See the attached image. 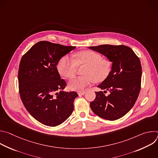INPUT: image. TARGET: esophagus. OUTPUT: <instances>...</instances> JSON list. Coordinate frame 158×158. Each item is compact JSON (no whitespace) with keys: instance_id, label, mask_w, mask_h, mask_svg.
Wrapping results in <instances>:
<instances>
[{"instance_id":"obj_1","label":"esophagus","mask_w":158,"mask_h":158,"mask_svg":"<svg viewBox=\"0 0 158 158\" xmlns=\"http://www.w3.org/2000/svg\"><path fill=\"white\" fill-rule=\"evenodd\" d=\"M86 91H78V94L79 95H84Z\"/></svg>"}]
</instances>
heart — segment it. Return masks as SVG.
<instances>
[{
	"mask_svg": "<svg viewBox=\"0 0 158 158\" xmlns=\"http://www.w3.org/2000/svg\"><path fill=\"white\" fill-rule=\"evenodd\" d=\"M77 65H85L83 74L69 82V87L74 91H81L94 81H104L109 74L112 63L107 59H102L101 54L91 51H83L77 53L74 59L69 56L62 57L58 62L57 69L63 77L71 79L74 76Z\"/></svg>",
	"mask_w": 158,
	"mask_h": 158,
	"instance_id": "1",
	"label": "heart"
}]
</instances>
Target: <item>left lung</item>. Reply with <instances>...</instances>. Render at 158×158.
Instances as JSON below:
<instances>
[{"mask_svg":"<svg viewBox=\"0 0 158 158\" xmlns=\"http://www.w3.org/2000/svg\"><path fill=\"white\" fill-rule=\"evenodd\" d=\"M89 49L105 56L112 62L111 71L98 87L104 91L96 93L90 107L97 116L109 121L118 119L131 109L139 96L142 76L139 57L129 47L100 45ZM110 92L108 96L105 93Z\"/></svg>","mask_w":158,"mask_h":158,"instance_id":"8db88e82","label":"left lung"}]
</instances>
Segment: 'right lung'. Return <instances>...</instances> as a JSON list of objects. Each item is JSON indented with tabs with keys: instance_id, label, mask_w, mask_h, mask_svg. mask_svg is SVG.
<instances>
[{
	"instance_id": "obj_1",
	"label": "right lung",
	"mask_w": 158,
	"mask_h": 158,
	"mask_svg": "<svg viewBox=\"0 0 158 158\" xmlns=\"http://www.w3.org/2000/svg\"><path fill=\"white\" fill-rule=\"evenodd\" d=\"M75 48L40 41L20 60L18 81L21 100L29 114L44 125L57 126L73 113L78 94L63 91L67 84L60 79L57 65Z\"/></svg>"
}]
</instances>
